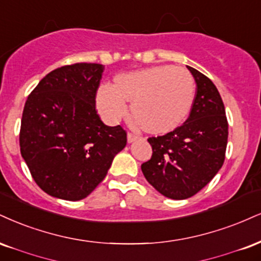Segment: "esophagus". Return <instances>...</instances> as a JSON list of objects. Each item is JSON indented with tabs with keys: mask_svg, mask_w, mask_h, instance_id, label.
Here are the masks:
<instances>
[{
	"mask_svg": "<svg viewBox=\"0 0 261 261\" xmlns=\"http://www.w3.org/2000/svg\"><path fill=\"white\" fill-rule=\"evenodd\" d=\"M137 139H140L139 135L133 134V133H128V134H127V142H128V143L134 142V141H135V140H137Z\"/></svg>",
	"mask_w": 261,
	"mask_h": 261,
	"instance_id": "1",
	"label": "esophagus"
}]
</instances>
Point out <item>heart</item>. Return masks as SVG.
Wrapping results in <instances>:
<instances>
[{
  "label": "heart",
  "mask_w": 261,
  "mask_h": 261,
  "mask_svg": "<svg viewBox=\"0 0 261 261\" xmlns=\"http://www.w3.org/2000/svg\"><path fill=\"white\" fill-rule=\"evenodd\" d=\"M196 85L188 70L174 65H156L118 75L115 85H100L98 111L109 124H117L128 113L144 128L165 131L180 125L192 108Z\"/></svg>",
  "instance_id": "heart-1"
}]
</instances>
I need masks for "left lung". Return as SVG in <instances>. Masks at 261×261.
Returning <instances> with one entry per match:
<instances>
[{
  "instance_id": "obj_1",
  "label": "left lung",
  "mask_w": 261,
  "mask_h": 261,
  "mask_svg": "<svg viewBox=\"0 0 261 261\" xmlns=\"http://www.w3.org/2000/svg\"><path fill=\"white\" fill-rule=\"evenodd\" d=\"M197 84L187 120L163 136L149 137L152 156L141 165L147 181L171 199L198 193L225 161L228 122L221 96L213 81L187 67Z\"/></svg>"
}]
</instances>
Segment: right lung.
<instances>
[{
  "label": "right lung",
  "mask_w": 261,
  "mask_h": 261,
  "mask_svg": "<svg viewBox=\"0 0 261 261\" xmlns=\"http://www.w3.org/2000/svg\"><path fill=\"white\" fill-rule=\"evenodd\" d=\"M105 67L75 63L55 69L31 91L19 133L20 153L47 194L65 200L87 197L126 146L120 125L107 126L96 109Z\"/></svg>",
  "instance_id": "right-lung-1"
}]
</instances>
